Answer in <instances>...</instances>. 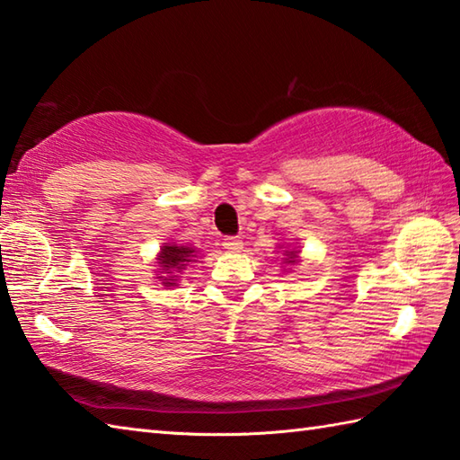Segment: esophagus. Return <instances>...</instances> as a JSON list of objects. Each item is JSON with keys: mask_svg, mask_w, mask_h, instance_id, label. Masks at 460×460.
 I'll return each mask as SVG.
<instances>
[{"mask_svg": "<svg viewBox=\"0 0 460 460\" xmlns=\"http://www.w3.org/2000/svg\"><path fill=\"white\" fill-rule=\"evenodd\" d=\"M223 247L227 249V252L235 253V252H241V249H243V241H241L239 237H225L223 239Z\"/></svg>", "mask_w": 460, "mask_h": 460, "instance_id": "1", "label": "esophagus"}]
</instances>
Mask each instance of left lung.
<instances>
[{
	"mask_svg": "<svg viewBox=\"0 0 460 460\" xmlns=\"http://www.w3.org/2000/svg\"><path fill=\"white\" fill-rule=\"evenodd\" d=\"M288 255H289V257H288V263H294V261H296V253L289 252Z\"/></svg>",
	"mask_w": 460,
	"mask_h": 460,
	"instance_id": "left-lung-1",
	"label": "left lung"
}]
</instances>
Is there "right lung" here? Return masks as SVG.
<instances>
[{
  "instance_id": "right-lung-1",
  "label": "right lung",
  "mask_w": 460,
  "mask_h": 460,
  "mask_svg": "<svg viewBox=\"0 0 460 460\" xmlns=\"http://www.w3.org/2000/svg\"><path fill=\"white\" fill-rule=\"evenodd\" d=\"M193 253L195 249L190 247H185V245H164L161 249V255H158V259H161V267H163V273H174L179 270H185V265L193 259ZM172 281H169V278H164L163 283H166V286H172Z\"/></svg>"
}]
</instances>
